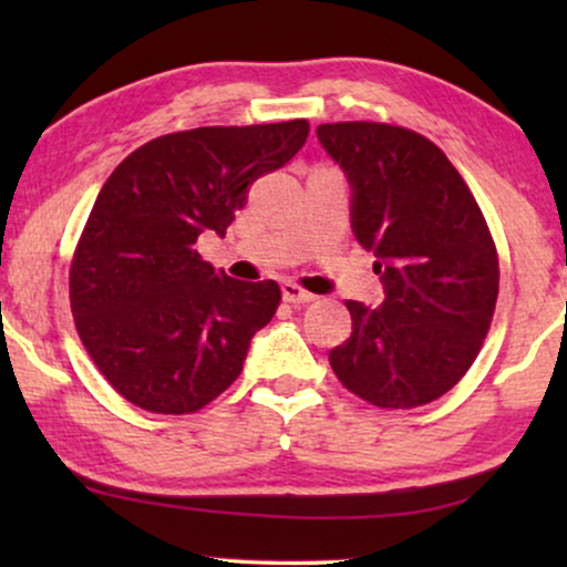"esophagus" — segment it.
<instances>
[{
	"instance_id": "34e87169",
	"label": "esophagus",
	"mask_w": 567,
	"mask_h": 567,
	"mask_svg": "<svg viewBox=\"0 0 567 567\" xmlns=\"http://www.w3.org/2000/svg\"><path fill=\"white\" fill-rule=\"evenodd\" d=\"M281 293H284V299L289 301V305H309V301H315V293L305 291L301 286L291 284V281L281 284Z\"/></svg>"
}]
</instances>
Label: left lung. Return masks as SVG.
<instances>
[{
    "instance_id": "1",
    "label": "left lung",
    "mask_w": 567,
    "mask_h": 567,
    "mask_svg": "<svg viewBox=\"0 0 567 567\" xmlns=\"http://www.w3.org/2000/svg\"><path fill=\"white\" fill-rule=\"evenodd\" d=\"M317 138L351 185V229L374 252L379 307L346 301L353 330L330 351L346 390L377 408L441 398L472 367L498 299V255L467 183L415 131L322 123Z\"/></svg>"
}]
</instances>
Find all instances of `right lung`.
Here are the masks:
<instances>
[{
    "label": "right lung",
    "instance_id": "1",
    "mask_svg": "<svg viewBox=\"0 0 567 567\" xmlns=\"http://www.w3.org/2000/svg\"><path fill=\"white\" fill-rule=\"evenodd\" d=\"M307 121L206 126L131 152L92 206L69 299L84 348L136 408L196 413L243 371L276 315V281H237L200 260L206 229L227 235L250 185L307 142Z\"/></svg>",
    "mask_w": 567,
    "mask_h": 567
}]
</instances>
